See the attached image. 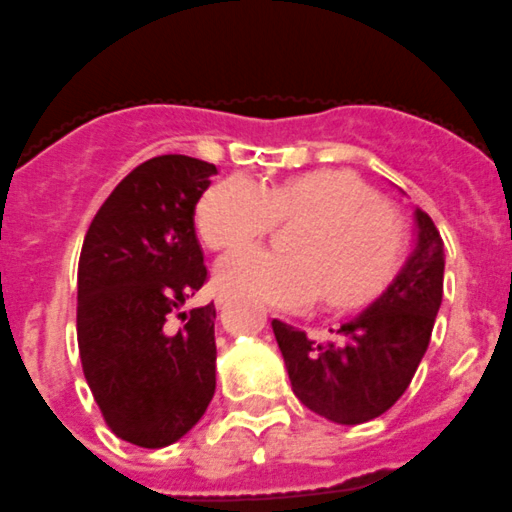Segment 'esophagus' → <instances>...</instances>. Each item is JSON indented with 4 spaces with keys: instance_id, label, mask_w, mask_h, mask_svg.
Listing matches in <instances>:
<instances>
[{
    "instance_id": "1",
    "label": "esophagus",
    "mask_w": 512,
    "mask_h": 512,
    "mask_svg": "<svg viewBox=\"0 0 512 512\" xmlns=\"http://www.w3.org/2000/svg\"><path fill=\"white\" fill-rule=\"evenodd\" d=\"M217 305H219V308H224V305H227V295H219Z\"/></svg>"
}]
</instances>
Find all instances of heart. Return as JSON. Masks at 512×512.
<instances>
[{
	"label": "heart",
	"mask_w": 512,
	"mask_h": 512,
	"mask_svg": "<svg viewBox=\"0 0 512 512\" xmlns=\"http://www.w3.org/2000/svg\"><path fill=\"white\" fill-rule=\"evenodd\" d=\"M298 222L278 255L250 247L224 257L219 285L272 308H303L321 295L341 310L369 300L404 255V227L371 186L343 171H308L257 184L232 174L204 191L197 229L209 250L250 245L275 227Z\"/></svg>",
	"instance_id": "obj_1"
}]
</instances>
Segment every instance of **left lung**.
Here are the masks:
<instances>
[{
	"instance_id": "1",
	"label": "left lung",
	"mask_w": 512,
	"mask_h": 512,
	"mask_svg": "<svg viewBox=\"0 0 512 512\" xmlns=\"http://www.w3.org/2000/svg\"><path fill=\"white\" fill-rule=\"evenodd\" d=\"M419 240L404 270L371 308L351 315L328 341L272 321L295 396L338 424L381 417L409 389L442 305L444 242L417 209Z\"/></svg>"
}]
</instances>
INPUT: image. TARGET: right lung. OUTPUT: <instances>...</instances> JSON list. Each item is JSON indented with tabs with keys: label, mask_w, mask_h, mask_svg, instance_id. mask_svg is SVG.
<instances>
[{
	"label": "right lung",
	"mask_w": 512,
	"mask_h": 512,
	"mask_svg": "<svg viewBox=\"0 0 512 512\" xmlns=\"http://www.w3.org/2000/svg\"><path fill=\"white\" fill-rule=\"evenodd\" d=\"M214 164L154 156L90 222L78 265V348L105 424L159 450L207 412L217 386L214 303L184 308L209 280L194 229Z\"/></svg>",
	"instance_id": "right-lung-1"
}]
</instances>
